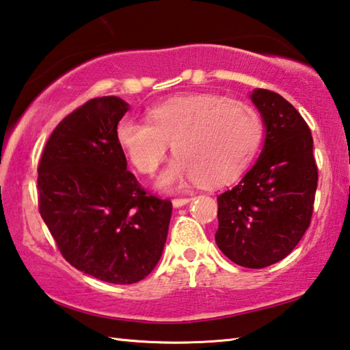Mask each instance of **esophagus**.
<instances>
[{
    "label": "esophagus",
    "mask_w": 350,
    "mask_h": 350,
    "mask_svg": "<svg viewBox=\"0 0 350 350\" xmlns=\"http://www.w3.org/2000/svg\"><path fill=\"white\" fill-rule=\"evenodd\" d=\"M191 202V199L189 197H179V199H173V206L174 208H180L183 205H187V203Z\"/></svg>",
    "instance_id": "obj_1"
}]
</instances>
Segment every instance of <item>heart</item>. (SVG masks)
Masks as SVG:
<instances>
[{
    "mask_svg": "<svg viewBox=\"0 0 350 350\" xmlns=\"http://www.w3.org/2000/svg\"><path fill=\"white\" fill-rule=\"evenodd\" d=\"M147 119L125 116L116 137L137 171L151 174L170 147L176 151L156 179L163 191L191 183H224L241 173L262 142V120L245 103L215 93L171 98L147 111Z\"/></svg>",
    "mask_w": 350,
    "mask_h": 350,
    "instance_id": "obj_1",
    "label": "heart"
}]
</instances>
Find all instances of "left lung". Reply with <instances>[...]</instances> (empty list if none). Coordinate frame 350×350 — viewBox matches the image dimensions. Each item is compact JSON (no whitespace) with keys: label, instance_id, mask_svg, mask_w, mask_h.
<instances>
[{"label":"left lung","instance_id":"left-lung-1","mask_svg":"<svg viewBox=\"0 0 350 350\" xmlns=\"http://www.w3.org/2000/svg\"><path fill=\"white\" fill-rule=\"evenodd\" d=\"M250 99L262 116L263 148L243 179L217 197L215 243L231 262L260 269L283 260L306 232L319 171L301 114L263 88Z\"/></svg>","mask_w":350,"mask_h":350}]
</instances>
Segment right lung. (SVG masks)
<instances>
[{
  "mask_svg": "<svg viewBox=\"0 0 350 350\" xmlns=\"http://www.w3.org/2000/svg\"><path fill=\"white\" fill-rule=\"evenodd\" d=\"M130 105L94 98L62 119L38 168L40 213L67 262L114 284L141 282L167 241L170 200L141 188L116 137Z\"/></svg>",
  "mask_w": 350,
  "mask_h": 350,
  "instance_id": "obj_1",
  "label": "right lung"
}]
</instances>
